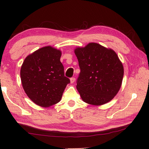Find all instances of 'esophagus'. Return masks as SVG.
<instances>
[{
  "label": "esophagus",
  "instance_id": "obj_1",
  "mask_svg": "<svg viewBox=\"0 0 149 149\" xmlns=\"http://www.w3.org/2000/svg\"><path fill=\"white\" fill-rule=\"evenodd\" d=\"M75 77L70 78V83H71V84H74V83L75 82Z\"/></svg>",
  "mask_w": 149,
  "mask_h": 149
}]
</instances>
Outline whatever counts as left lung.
Returning <instances> with one entry per match:
<instances>
[{
	"instance_id": "obj_1",
	"label": "left lung",
	"mask_w": 149,
	"mask_h": 149,
	"mask_svg": "<svg viewBox=\"0 0 149 149\" xmlns=\"http://www.w3.org/2000/svg\"><path fill=\"white\" fill-rule=\"evenodd\" d=\"M74 52L81 70L76 87L82 100L96 106L110 101L119 91L124 72L117 54L95 42Z\"/></svg>"
}]
</instances>
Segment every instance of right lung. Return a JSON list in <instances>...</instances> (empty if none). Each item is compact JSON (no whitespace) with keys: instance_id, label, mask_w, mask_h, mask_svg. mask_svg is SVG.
Masks as SVG:
<instances>
[{"instance_id":"1","label":"right lung","mask_w":149,"mask_h":149,"mask_svg":"<svg viewBox=\"0 0 149 149\" xmlns=\"http://www.w3.org/2000/svg\"><path fill=\"white\" fill-rule=\"evenodd\" d=\"M60 50L47 46L27 56L22 64V86L35 104L49 107L60 101L69 78L64 76Z\"/></svg>"}]
</instances>
